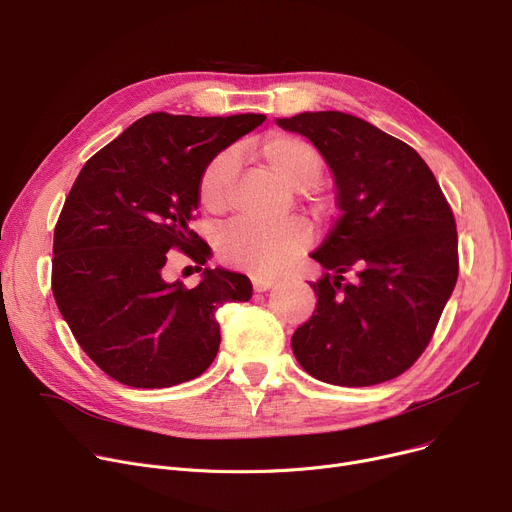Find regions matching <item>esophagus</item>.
<instances>
[{
    "mask_svg": "<svg viewBox=\"0 0 512 512\" xmlns=\"http://www.w3.org/2000/svg\"><path fill=\"white\" fill-rule=\"evenodd\" d=\"M274 284H276V278L253 276V288H255V292H265V290H270Z\"/></svg>",
    "mask_w": 512,
    "mask_h": 512,
    "instance_id": "esophagus-1",
    "label": "esophagus"
}]
</instances>
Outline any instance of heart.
Here are the masks:
<instances>
[{"mask_svg": "<svg viewBox=\"0 0 512 512\" xmlns=\"http://www.w3.org/2000/svg\"><path fill=\"white\" fill-rule=\"evenodd\" d=\"M257 157L282 182L292 188H309L324 170V159L319 151L288 132H274L257 145ZM238 168V155L226 149L215 155L199 178L201 205L211 213H222L228 207L230 182ZM309 230L297 220H288L276 226H259L251 222H234L228 226L218 249L226 263L253 274H274L305 249Z\"/></svg>", "mask_w": 512, "mask_h": 512, "instance_id": "b5f03b06", "label": "heart"}]
</instances>
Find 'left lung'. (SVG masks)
<instances>
[{
  "instance_id": "1",
  "label": "left lung",
  "mask_w": 512,
  "mask_h": 512,
  "mask_svg": "<svg viewBox=\"0 0 512 512\" xmlns=\"http://www.w3.org/2000/svg\"><path fill=\"white\" fill-rule=\"evenodd\" d=\"M276 122L326 159L340 209L311 253L326 272L309 282L317 307L292 353L326 384L388 382L425 351L459 276L450 205L421 155L378 126L344 112Z\"/></svg>"
}]
</instances>
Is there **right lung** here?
<instances>
[{
	"instance_id": "right-lung-1",
	"label": "right lung",
	"mask_w": 512,
	"mask_h": 512,
	"mask_svg": "<svg viewBox=\"0 0 512 512\" xmlns=\"http://www.w3.org/2000/svg\"><path fill=\"white\" fill-rule=\"evenodd\" d=\"M263 120L149 114L72 184L53 232L51 290L80 348L116 382L153 390L199 378L220 348L215 309L251 299L242 274L205 267L184 288L164 278V265L174 249L207 261L191 230L201 172Z\"/></svg>"
}]
</instances>
